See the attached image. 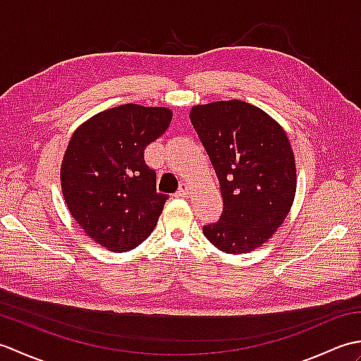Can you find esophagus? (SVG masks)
Listing matches in <instances>:
<instances>
[{"label":"esophagus","instance_id":"34e87169","mask_svg":"<svg viewBox=\"0 0 361 361\" xmlns=\"http://www.w3.org/2000/svg\"><path fill=\"white\" fill-rule=\"evenodd\" d=\"M189 190H190V189H189L188 185H181L180 189L176 190L175 195H176V197H188V195H189Z\"/></svg>","mask_w":361,"mask_h":361}]
</instances>
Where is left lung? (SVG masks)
<instances>
[{
	"instance_id": "1",
	"label": "left lung",
	"mask_w": 361,
	"mask_h": 361,
	"mask_svg": "<svg viewBox=\"0 0 361 361\" xmlns=\"http://www.w3.org/2000/svg\"><path fill=\"white\" fill-rule=\"evenodd\" d=\"M189 118L224 197L220 220L203 226V234L228 255L259 248L295 200V155L286 132L259 106L237 99L195 105Z\"/></svg>"
}]
</instances>
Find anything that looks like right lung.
<instances>
[{
  "instance_id": "add662e5",
  "label": "right lung",
  "mask_w": 361,
  "mask_h": 361,
  "mask_svg": "<svg viewBox=\"0 0 361 361\" xmlns=\"http://www.w3.org/2000/svg\"><path fill=\"white\" fill-rule=\"evenodd\" d=\"M172 121L166 106L126 104L94 114L75 130L60 169L71 216L91 239L126 252L155 228L167 195L157 192V172L144 149Z\"/></svg>"
}]
</instances>
